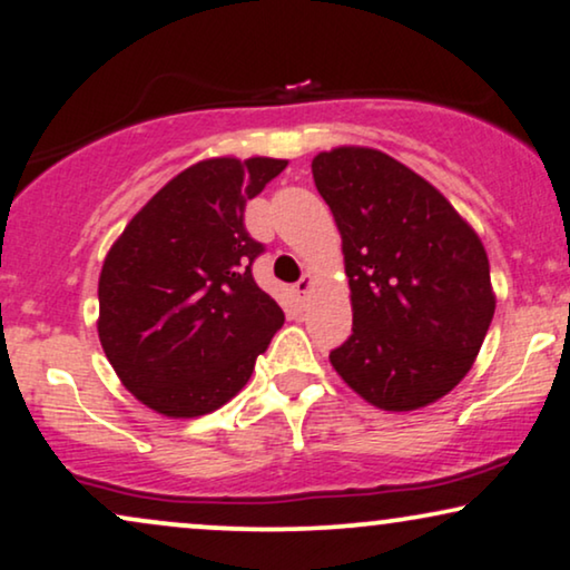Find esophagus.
Returning a JSON list of instances; mask_svg holds the SVG:
<instances>
[{
	"mask_svg": "<svg viewBox=\"0 0 570 570\" xmlns=\"http://www.w3.org/2000/svg\"><path fill=\"white\" fill-rule=\"evenodd\" d=\"M311 287H314V277H311V275H303V277L298 279V283H295V293H298V295H306V293L311 291Z\"/></svg>",
	"mask_w": 570,
	"mask_h": 570,
	"instance_id": "esophagus-1",
	"label": "esophagus"
}]
</instances>
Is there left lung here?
Listing matches in <instances>:
<instances>
[{"instance_id": "1", "label": "left lung", "mask_w": 570, "mask_h": 570, "mask_svg": "<svg viewBox=\"0 0 570 570\" xmlns=\"http://www.w3.org/2000/svg\"><path fill=\"white\" fill-rule=\"evenodd\" d=\"M311 174L340 228L353 301L334 371L381 410L441 400L493 322L485 246L435 186L386 153L334 147Z\"/></svg>"}]
</instances>
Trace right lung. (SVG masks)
Wrapping results in <instances>:
<instances>
[{
    "label": "right lung",
    "mask_w": 570,
    "mask_h": 570,
    "mask_svg": "<svg viewBox=\"0 0 570 570\" xmlns=\"http://www.w3.org/2000/svg\"><path fill=\"white\" fill-rule=\"evenodd\" d=\"M287 160L209 158L163 186L108 252L98 337L121 384L166 417L223 407L252 379L285 314L254 283L244 225Z\"/></svg>",
    "instance_id": "right-lung-1"
}]
</instances>
